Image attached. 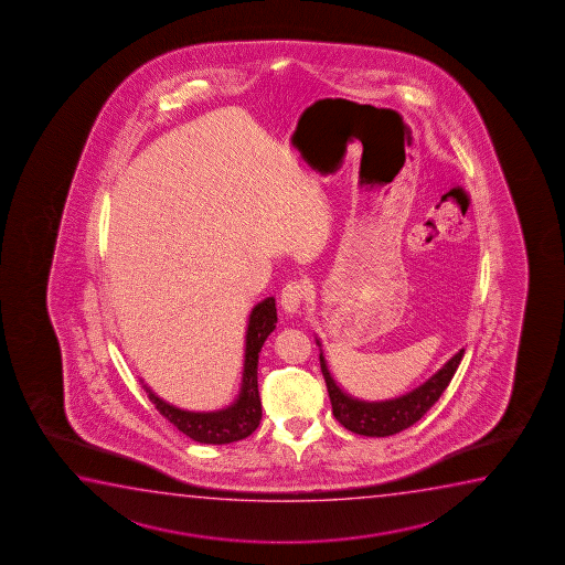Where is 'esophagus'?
I'll return each mask as SVG.
<instances>
[{
	"mask_svg": "<svg viewBox=\"0 0 565 565\" xmlns=\"http://www.w3.org/2000/svg\"><path fill=\"white\" fill-rule=\"evenodd\" d=\"M307 294H309V286H307L305 279L287 281L286 287L281 289V307H284L289 315L299 312L302 301L307 299Z\"/></svg>",
	"mask_w": 565,
	"mask_h": 565,
	"instance_id": "34e87169",
	"label": "esophagus"
}]
</instances>
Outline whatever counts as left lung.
I'll use <instances>...</instances> for the list:
<instances>
[{
    "label": "left lung",
    "instance_id": "left-lung-1",
    "mask_svg": "<svg viewBox=\"0 0 565 565\" xmlns=\"http://www.w3.org/2000/svg\"><path fill=\"white\" fill-rule=\"evenodd\" d=\"M317 343L320 345V341L317 340ZM463 355L465 349H459V353L451 356L440 371L426 380L425 384L415 387L409 394L395 397V399H386V402H363V399H356V397L345 394L338 386L332 372L328 369L324 353L320 349V369L324 374L326 387H328L330 402H332L333 417L338 418L340 425L345 426L348 430L361 434V436L384 438V436L402 433L411 425H415L418 418L425 417L426 411L440 399V395L449 386Z\"/></svg>",
    "mask_w": 565,
    "mask_h": 565
}]
</instances>
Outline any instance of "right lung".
<instances>
[{
	"label": "right lung",
	"mask_w": 565,
	"mask_h": 565,
	"mask_svg": "<svg viewBox=\"0 0 565 565\" xmlns=\"http://www.w3.org/2000/svg\"><path fill=\"white\" fill-rule=\"evenodd\" d=\"M276 322H278V312H276L274 297H266L250 310L247 335H245V363H243L241 392L230 407L210 411V413L179 409L175 405L163 402L162 397H158L142 382L150 402L154 403L160 415L168 418L171 425L178 426V430L189 436L191 440L222 446V444H232V441L247 438L255 433L263 418V403L258 394V353L266 338L274 332Z\"/></svg>",
	"instance_id": "add662e5"
}]
</instances>
